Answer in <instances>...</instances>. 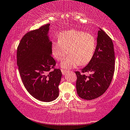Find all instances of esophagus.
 Segmentation results:
<instances>
[{
  "label": "esophagus",
  "mask_w": 130,
  "mask_h": 130,
  "mask_svg": "<svg viewBox=\"0 0 130 130\" xmlns=\"http://www.w3.org/2000/svg\"><path fill=\"white\" fill-rule=\"evenodd\" d=\"M61 72H62V74H65V73H66V72H67V70H65V69H61Z\"/></svg>",
  "instance_id": "1"
}]
</instances>
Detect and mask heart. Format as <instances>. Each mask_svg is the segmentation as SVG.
Masks as SVG:
<instances>
[{"mask_svg": "<svg viewBox=\"0 0 130 130\" xmlns=\"http://www.w3.org/2000/svg\"><path fill=\"white\" fill-rule=\"evenodd\" d=\"M96 40L93 35L78 30L65 31L59 35L58 40L52 42L51 52L56 60L61 61V67L72 69L80 64H88L93 58L96 48Z\"/></svg>", "mask_w": 130, "mask_h": 130, "instance_id": "1", "label": "heart"}]
</instances>
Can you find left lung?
Here are the masks:
<instances>
[{
    "label": "left lung",
    "instance_id": "1",
    "mask_svg": "<svg viewBox=\"0 0 130 130\" xmlns=\"http://www.w3.org/2000/svg\"><path fill=\"white\" fill-rule=\"evenodd\" d=\"M115 53L111 39L100 29L97 45L92 60L81 72H75L76 89L79 97L91 100L105 93L111 82L115 71ZM91 72L89 76L84 73Z\"/></svg>",
    "mask_w": 130,
    "mask_h": 130
}]
</instances>
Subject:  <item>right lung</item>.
Segmentation results:
<instances>
[{"label": "right lung", "mask_w": 130, "mask_h": 130, "mask_svg": "<svg viewBox=\"0 0 130 130\" xmlns=\"http://www.w3.org/2000/svg\"><path fill=\"white\" fill-rule=\"evenodd\" d=\"M50 24L27 32L17 48V64L22 82L28 93L37 100L51 102L59 94L62 73L55 68L48 32Z\"/></svg>", "instance_id": "obj_1"}]
</instances>
